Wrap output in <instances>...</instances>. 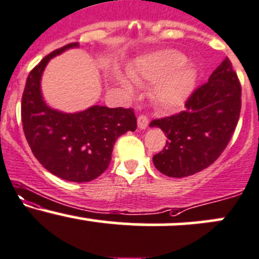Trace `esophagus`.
Wrapping results in <instances>:
<instances>
[{
  "label": "esophagus",
  "mask_w": 259,
  "mask_h": 259,
  "mask_svg": "<svg viewBox=\"0 0 259 259\" xmlns=\"http://www.w3.org/2000/svg\"><path fill=\"white\" fill-rule=\"evenodd\" d=\"M138 125L140 129H146L147 125H149V119H147L146 115H139L138 118Z\"/></svg>",
  "instance_id": "esophagus-1"
}]
</instances>
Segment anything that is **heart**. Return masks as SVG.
I'll list each match as a JSON object with an SVG mask.
<instances>
[{
  "label": "heart",
  "mask_w": 259,
  "mask_h": 259,
  "mask_svg": "<svg viewBox=\"0 0 259 259\" xmlns=\"http://www.w3.org/2000/svg\"><path fill=\"white\" fill-rule=\"evenodd\" d=\"M186 55L177 50L166 49L147 54L130 67L129 75L138 84H156L153 98L164 109L181 107L193 93L198 82V70L186 64ZM120 83L132 90V83L121 77Z\"/></svg>",
  "instance_id": "heart-1"
}]
</instances>
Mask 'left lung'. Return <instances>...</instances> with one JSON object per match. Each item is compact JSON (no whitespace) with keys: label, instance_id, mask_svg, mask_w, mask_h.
Instances as JSON below:
<instances>
[{"label":"left lung","instance_id":"8db88e82","mask_svg":"<svg viewBox=\"0 0 259 259\" xmlns=\"http://www.w3.org/2000/svg\"><path fill=\"white\" fill-rule=\"evenodd\" d=\"M241 112V84L225 59L186 102L178 114L155 119L168 140L152 157L153 164L168 177L198 173L218 160L234 134Z\"/></svg>","mask_w":259,"mask_h":259}]
</instances>
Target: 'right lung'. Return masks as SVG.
<instances>
[{
    "label": "right lung",
    "instance_id": "right-lung-1",
    "mask_svg": "<svg viewBox=\"0 0 259 259\" xmlns=\"http://www.w3.org/2000/svg\"><path fill=\"white\" fill-rule=\"evenodd\" d=\"M78 42H71L45 56L30 71L22 96V123L25 139L45 169L61 180L90 182L109 166L116 139L136 129L132 108L92 106L78 113H62L44 102L42 71L50 59Z\"/></svg>",
    "mask_w": 259,
    "mask_h": 259
}]
</instances>
